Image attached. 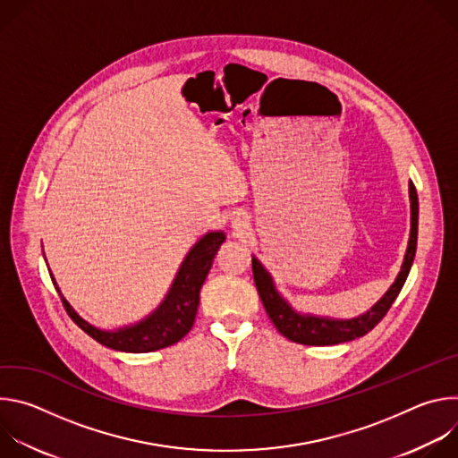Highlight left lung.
I'll list each match as a JSON object with an SVG mask.
<instances>
[{
    "mask_svg": "<svg viewBox=\"0 0 458 458\" xmlns=\"http://www.w3.org/2000/svg\"><path fill=\"white\" fill-rule=\"evenodd\" d=\"M410 207H411V230L410 241L406 248V255L403 260L401 272L395 283L389 286V290L362 315L353 318H332V317H318L310 313L297 311L277 290L274 277L263 267V263L253 255L251 257V270L253 281L259 292L260 301L265 304L268 317L272 318L274 326L281 335L286 339L306 344V346H332L359 339L371 332L375 326L382 320L387 313L389 306L394 304L399 292L403 290L406 277L411 270L415 251H417V230H419V198L415 184L410 181Z\"/></svg>",
    "mask_w": 458,
    "mask_h": 458,
    "instance_id": "1",
    "label": "left lung"
}]
</instances>
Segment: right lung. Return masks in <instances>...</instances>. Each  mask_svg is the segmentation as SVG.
I'll list each match as a JSON object with an SVG mask.
<instances>
[{
  "label": "right lung",
  "mask_w": 458,
  "mask_h": 458,
  "mask_svg": "<svg viewBox=\"0 0 458 458\" xmlns=\"http://www.w3.org/2000/svg\"><path fill=\"white\" fill-rule=\"evenodd\" d=\"M225 232H208L198 242H195L175 274V279L161 301V304L145 318L136 324L123 326L117 330H101L98 326L87 322L72 306L63 297L54 276L50 279L63 301L64 310L80 328L96 339L99 344L128 353H147L156 352L181 341L193 326L195 315L199 306L201 286L212 268L214 257L225 242Z\"/></svg>",
  "instance_id": "obj_1"
}]
</instances>
